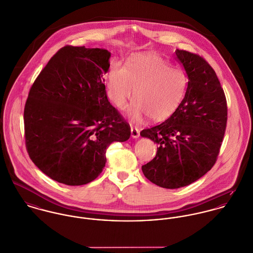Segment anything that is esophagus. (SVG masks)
Segmentation results:
<instances>
[{
    "mask_svg": "<svg viewBox=\"0 0 253 253\" xmlns=\"http://www.w3.org/2000/svg\"><path fill=\"white\" fill-rule=\"evenodd\" d=\"M130 133H131V137L134 138V139H136L140 136L139 129L136 128V127H133V126H131V128H130Z\"/></svg>",
    "mask_w": 253,
    "mask_h": 253,
    "instance_id": "1",
    "label": "esophagus"
}]
</instances>
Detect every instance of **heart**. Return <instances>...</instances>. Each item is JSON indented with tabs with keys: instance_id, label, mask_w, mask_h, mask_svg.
Masks as SVG:
<instances>
[{
	"instance_id": "heart-1",
	"label": "heart",
	"mask_w": 253,
	"mask_h": 253,
	"mask_svg": "<svg viewBox=\"0 0 253 253\" xmlns=\"http://www.w3.org/2000/svg\"><path fill=\"white\" fill-rule=\"evenodd\" d=\"M185 87L184 74L150 52L132 56L125 68L114 65L107 76L109 98L118 108L125 107L133 94L135 101L126 108L133 122L145 116L155 122L167 119L180 104Z\"/></svg>"
}]
</instances>
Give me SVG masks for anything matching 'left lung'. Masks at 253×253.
Here are the masks:
<instances>
[{"mask_svg":"<svg viewBox=\"0 0 253 253\" xmlns=\"http://www.w3.org/2000/svg\"><path fill=\"white\" fill-rule=\"evenodd\" d=\"M188 84L175 112L140 132L158 145L156 157L142 166L145 177L167 189L200 179L216 162L227 124V102L216 74L201 56L175 50Z\"/></svg>","mask_w":253,"mask_h":253,"instance_id":"obj_1","label":"left lung"}]
</instances>
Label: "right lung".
Returning a JSON list of instances; mask_svg holds the SVG:
<instances>
[{
	"mask_svg": "<svg viewBox=\"0 0 253 253\" xmlns=\"http://www.w3.org/2000/svg\"><path fill=\"white\" fill-rule=\"evenodd\" d=\"M111 52L66 45L34 82L24 108L25 143L45 175L80 186L94 180L106 164V149L125 142L130 127L109 102L103 75Z\"/></svg>",
	"mask_w": 253,
	"mask_h": 253,
	"instance_id": "obj_1",
	"label": "right lung"
}]
</instances>
